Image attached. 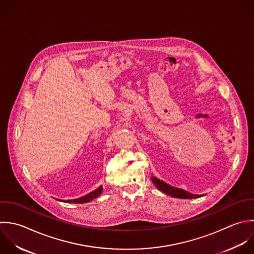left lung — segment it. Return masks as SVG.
Wrapping results in <instances>:
<instances>
[{
	"label": "left lung",
	"instance_id": "obj_1",
	"mask_svg": "<svg viewBox=\"0 0 254 254\" xmlns=\"http://www.w3.org/2000/svg\"><path fill=\"white\" fill-rule=\"evenodd\" d=\"M151 181L152 183L156 186V188L160 191H162L163 193H165L166 195H169L173 198H179V199H194V198H200V195H194L191 194L187 191H184L182 189H178L175 187H172L166 183H164L163 181L155 178V177H151Z\"/></svg>",
	"mask_w": 254,
	"mask_h": 254
}]
</instances>
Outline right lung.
Masks as SVG:
<instances>
[{
  "mask_svg": "<svg viewBox=\"0 0 254 254\" xmlns=\"http://www.w3.org/2000/svg\"><path fill=\"white\" fill-rule=\"evenodd\" d=\"M103 192V187H99L97 190L91 192L90 194L84 196V197H81L79 199H75V200H68L66 201L67 203H74V204H84V203H88L92 200H94L95 198L99 197Z\"/></svg>",
  "mask_w": 254,
  "mask_h": 254,
  "instance_id": "obj_1",
  "label": "right lung"
}]
</instances>
